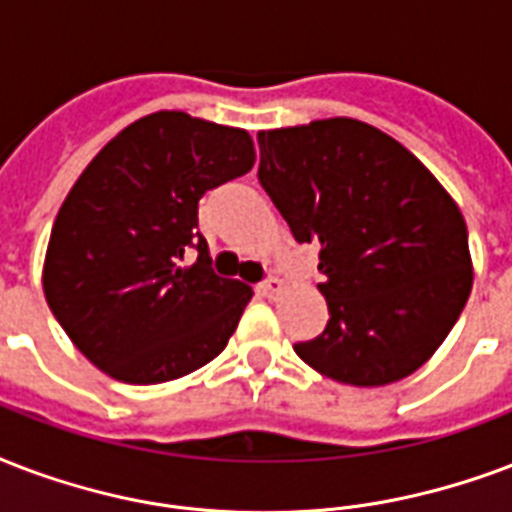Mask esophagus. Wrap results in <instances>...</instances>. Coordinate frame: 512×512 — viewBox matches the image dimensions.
<instances>
[{
  "label": "esophagus",
  "mask_w": 512,
  "mask_h": 512,
  "mask_svg": "<svg viewBox=\"0 0 512 512\" xmlns=\"http://www.w3.org/2000/svg\"><path fill=\"white\" fill-rule=\"evenodd\" d=\"M282 279H276V276H265L263 282L257 284V292L263 295V298H276L279 292H282Z\"/></svg>",
  "instance_id": "1"
}]
</instances>
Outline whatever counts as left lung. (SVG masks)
Here are the masks:
<instances>
[{
    "mask_svg": "<svg viewBox=\"0 0 512 512\" xmlns=\"http://www.w3.org/2000/svg\"><path fill=\"white\" fill-rule=\"evenodd\" d=\"M257 179L298 244H319L325 333L300 360L351 386L411 376L473 287L467 225L427 166L384 131L330 117L260 131Z\"/></svg>",
    "mask_w": 512,
    "mask_h": 512,
    "instance_id": "obj_1",
    "label": "left lung"
}]
</instances>
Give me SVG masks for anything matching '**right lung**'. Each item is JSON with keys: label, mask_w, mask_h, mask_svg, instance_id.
I'll return each mask as SVG.
<instances>
[{"label": "right lung", "mask_w": 512, "mask_h": 512, "mask_svg": "<svg viewBox=\"0 0 512 512\" xmlns=\"http://www.w3.org/2000/svg\"><path fill=\"white\" fill-rule=\"evenodd\" d=\"M252 166L247 131L185 112L136 120L88 163L53 222L42 287L96 368L161 384L225 349L252 290L212 271L198 201Z\"/></svg>", "instance_id": "1"}]
</instances>
